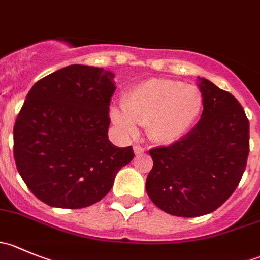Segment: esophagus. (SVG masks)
I'll return each instance as SVG.
<instances>
[{"label":"esophagus","mask_w":260,"mask_h":260,"mask_svg":"<svg viewBox=\"0 0 260 260\" xmlns=\"http://www.w3.org/2000/svg\"><path fill=\"white\" fill-rule=\"evenodd\" d=\"M133 151H135V154H142L145 152V148L140 145H135L133 146Z\"/></svg>","instance_id":"1"}]
</instances>
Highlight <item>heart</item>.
<instances>
[{"mask_svg": "<svg viewBox=\"0 0 260 260\" xmlns=\"http://www.w3.org/2000/svg\"><path fill=\"white\" fill-rule=\"evenodd\" d=\"M204 106L203 93L195 85L170 79H148L133 86L123 106L109 109L112 123L123 136L137 135L138 124L147 125V136L162 145L181 140Z\"/></svg>", "mask_w": 260, "mask_h": 260, "instance_id": "b5f03b06", "label": "heart"}]
</instances>
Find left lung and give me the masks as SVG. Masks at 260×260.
I'll return each instance as SVG.
<instances>
[{"instance_id": "obj_1", "label": "left lung", "mask_w": 260, "mask_h": 260, "mask_svg": "<svg viewBox=\"0 0 260 260\" xmlns=\"http://www.w3.org/2000/svg\"><path fill=\"white\" fill-rule=\"evenodd\" d=\"M204 111L180 141L149 151L147 195L161 210L195 217L221 206L239 185L249 154V120L239 102L198 77Z\"/></svg>"}]
</instances>
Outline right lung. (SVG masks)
Returning a JSON list of instances; mask_svg holds the SVG:
<instances>
[{"mask_svg": "<svg viewBox=\"0 0 260 260\" xmlns=\"http://www.w3.org/2000/svg\"><path fill=\"white\" fill-rule=\"evenodd\" d=\"M114 74L74 64L35 83L14 127L18 174L52 208L81 209L111 191L117 172L133 159L132 147L108 138Z\"/></svg>", "mask_w": 260, "mask_h": 260, "instance_id": "add662e5", "label": "right lung"}]
</instances>
